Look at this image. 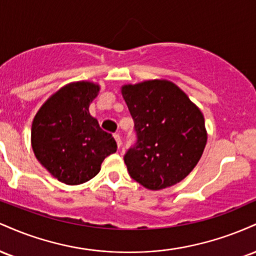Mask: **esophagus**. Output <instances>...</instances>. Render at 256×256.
Returning a JSON list of instances; mask_svg holds the SVG:
<instances>
[{"label": "esophagus", "mask_w": 256, "mask_h": 256, "mask_svg": "<svg viewBox=\"0 0 256 256\" xmlns=\"http://www.w3.org/2000/svg\"><path fill=\"white\" fill-rule=\"evenodd\" d=\"M114 138H116V144H118V148L120 149V148H122V137H120L119 134H114Z\"/></svg>", "instance_id": "34e87169"}]
</instances>
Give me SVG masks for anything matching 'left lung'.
Listing matches in <instances>:
<instances>
[{
	"mask_svg": "<svg viewBox=\"0 0 256 256\" xmlns=\"http://www.w3.org/2000/svg\"><path fill=\"white\" fill-rule=\"evenodd\" d=\"M137 134L124 161L131 178L149 190L179 183L192 171L207 143L202 112L166 79L122 86Z\"/></svg>",
	"mask_w": 256,
	"mask_h": 256,
	"instance_id": "obj_1",
	"label": "left lung"
}]
</instances>
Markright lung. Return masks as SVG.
Wrapping results in <instances>:
<instances>
[{
  "instance_id": "right-lung-1",
  "label": "right lung",
  "mask_w": 256,
  "mask_h": 256,
  "mask_svg": "<svg viewBox=\"0 0 256 256\" xmlns=\"http://www.w3.org/2000/svg\"><path fill=\"white\" fill-rule=\"evenodd\" d=\"M98 91L100 85L92 82L64 85L44 102L32 122L34 156L61 183L90 180L104 158L116 152V140L89 113Z\"/></svg>"
}]
</instances>
